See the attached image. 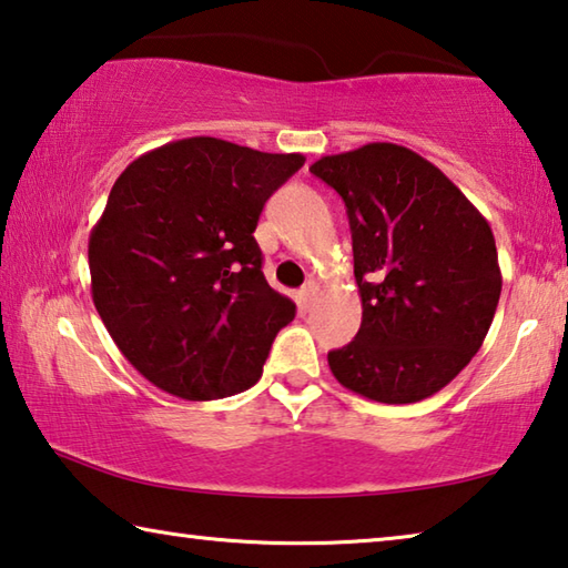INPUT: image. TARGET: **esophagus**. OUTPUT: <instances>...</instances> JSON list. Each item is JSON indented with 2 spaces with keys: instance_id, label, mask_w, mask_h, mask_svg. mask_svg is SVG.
Segmentation results:
<instances>
[{
  "instance_id": "esophagus-1",
  "label": "esophagus",
  "mask_w": 568,
  "mask_h": 568,
  "mask_svg": "<svg viewBox=\"0 0 568 568\" xmlns=\"http://www.w3.org/2000/svg\"><path fill=\"white\" fill-rule=\"evenodd\" d=\"M318 291H321L318 283L307 281V283L301 287V303H303V305H311V301H313L315 295H318Z\"/></svg>"
}]
</instances>
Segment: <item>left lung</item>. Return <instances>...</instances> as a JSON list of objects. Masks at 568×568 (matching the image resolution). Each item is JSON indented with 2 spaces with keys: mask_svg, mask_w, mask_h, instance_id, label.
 I'll use <instances>...</instances> for the list:
<instances>
[{
  "mask_svg": "<svg viewBox=\"0 0 568 568\" xmlns=\"http://www.w3.org/2000/svg\"><path fill=\"white\" fill-rule=\"evenodd\" d=\"M348 210L363 321L328 353L341 386L378 403L446 388L491 328L501 267L488 220L434 162L393 142L313 162Z\"/></svg>",
  "mask_w": 568,
  "mask_h": 568,
  "instance_id": "1",
  "label": "left lung"
}]
</instances>
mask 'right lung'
<instances>
[{
	"instance_id": "obj_1",
	"label": "right lung",
	"mask_w": 568,
	"mask_h": 568,
	"mask_svg": "<svg viewBox=\"0 0 568 568\" xmlns=\"http://www.w3.org/2000/svg\"><path fill=\"white\" fill-rule=\"evenodd\" d=\"M303 162L301 152L185 138L114 180L90 233L92 301L152 386L213 400L261 381L295 303L267 285L253 233L267 197Z\"/></svg>"
}]
</instances>
